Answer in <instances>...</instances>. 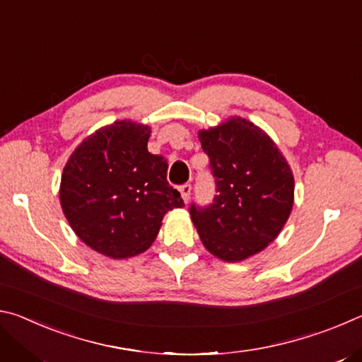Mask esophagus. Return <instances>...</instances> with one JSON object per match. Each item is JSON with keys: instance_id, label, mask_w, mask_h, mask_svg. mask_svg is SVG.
<instances>
[{"instance_id": "obj_1", "label": "esophagus", "mask_w": 362, "mask_h": 362, "mask_svg": "<svg viewBox=\"0 0 362 362\" xmlns=\"http://www.w3.org/2000/svg\"><path fill=\"white\" fill-rule=\"evenodd\" d=\"M180 194H182V199H183V203H188L189 201V194H192V185H189V183H185V185H182L180 187Z\"/></svg>"}]
</instances>
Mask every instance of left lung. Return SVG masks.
Returning <instances> with one entry per match:
<instances>
[{
	"instance_id": "1",
	"label": "left lung",
	"mask_w": 362,
	"mask_h": 362,
	"mask_svg": "<svg viewBox=\"0 0 362 362\" xmlns=\"http://www.w3.org/2000/svg\"><path fill=\"white\" fill-rule=\"evenodd\" d=\"M216 179L212 204H192L201 241L225 262H241L276 240L293 206V175L276 144L254 122L231 116L199 131Z\"/></svg>"
}]
</instances>
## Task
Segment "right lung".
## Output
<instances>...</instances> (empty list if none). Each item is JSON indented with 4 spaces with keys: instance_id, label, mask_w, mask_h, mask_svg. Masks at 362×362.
I'll use <instances>...</instances> for the list:
<instances>
[{
    "instance_id": "1",
    "label": "right lung",
    "mask_w": 362,
    "mask_h": 362,
    "mask_svg": "<svg viewBox=\"0 0 362 362\" xmlns=\"http://www.w3.org/2000/svg\"><path fill=\"white\" fill-rule=\"evenodd\" d=\"M151 129L116 121L84 139L66 161L60 206L73 231L112 259L145 252L168 211L183 199L166 180V158L146 148Z\"/></svg>"
}]
</instances>
